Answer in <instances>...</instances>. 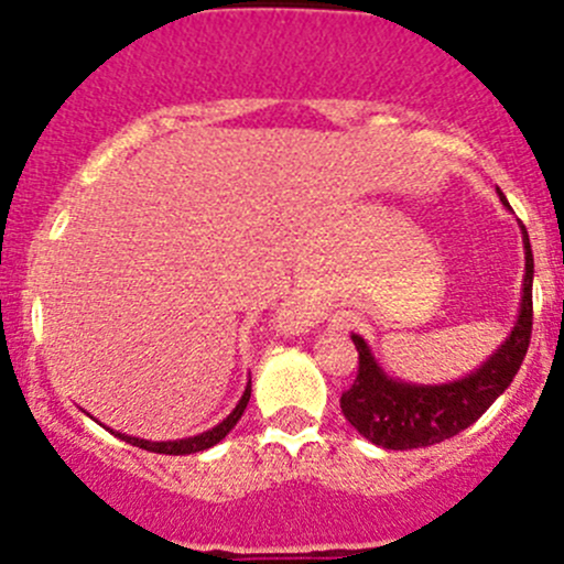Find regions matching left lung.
I'll list each match as a JSON object with an SVG mask.
<instances>
[{
	"instance_id": "obj_1",
	"label": "left lung",
	"mask_w": 564,
	"mask_h": 564,
	"mask_svg": "<svg viewBox=\"0 0 564 564\" xmlns=\"http://www.w3.org/2000/svg\"><path fill=\"white\" fill-rule=\"evenodd\" d=\"M499 202L510 209L502 193ZM521 242H524V281H521L519 316L508 338L466 377L440 384L398 379L384 371L368 340L351 333L360 355V371L355 384L340 395V412L368 442L384 451H414V447L445 442L469 429L510 388L524 362L529 335H532L534 259L524 226H521Z\"/></svg>"
}]
</instances>
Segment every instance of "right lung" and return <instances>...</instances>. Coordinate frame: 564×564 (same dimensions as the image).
I'll return each instance as SVG.
<instances>
[{"mask_svg":"<svg viewBox=\"0 0 564 564\" xmlns=\"http://www.w3.org/2000/svg\"><path fill=\"white\" fill-rule=\"evenodd\" d=\"M248 401H250V382L246 384V392H242V398H240V401H237V406L231 409V412L226 414V417L220 420V423L215 425V429L202 431V434H196V436H185V440L152 442V440H141V436H128V434H122V431H113V429H108V431H111L113 436H119V440H122V442H128V445L141 447V451L163 453V456H191V453L209 451V447L218 445L220 440H226V434H229V431L235 429L237 420H240L242 412H246ZM100 425H104V423H100ZM104 429H106V425H104Z\"/></svg>","mask_w":564,"mask_h":564,"instance_id":"right-lung-1","label":"right lung"}]
</instances>
